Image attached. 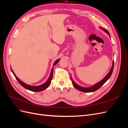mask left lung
Segmentation results:
<instances>
[{
    "mask_svg": "<svg viewBox=\"0 0 128 128\" xmlns=\"http://www.w3.org/2000/svg\"><path fill=\"white\" fill-rule=\"evenodd\" d=\"M102 29H103V28H102ZM104 29V32H106L107 33V34H108V35L110 36V33L108 32L106 29ZM113 69H114V61L113 62V65H112V68L110 69V72H108V74L105 76V77H104V78L103 80H102L101 81H100V82H99L98 83H96V84L94 85V86H92V87L88 88L80 87V86H77V85L74 82V81L72 80V77H70L71 80H72V84H73V86H74L76 89H77V90L80 91H82V92H94V91H95L96 90H98L99 88H101L102 85H104V83H105L106 82V81L110 78V77L111 76V75L112 74V72H113Z\"/></svg>",
    "mask_w": 128,
    "mask_h": 128,
    "instance_id": "1",
    "label": "left lung"
}]
</instances>
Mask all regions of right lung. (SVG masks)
<instances>
[{
    "mask_svg": "<svg viewBox=\"0 0 128 128\" xmlns=\"http://www.w3.org/2000/svg\"><path fill=\"white\" fill-rule=\"evenodd\" d=\"M60 59H58L56 61H55L54 64H53L54 66H55L58 62L59 61ZM54 67V66H53ZM11 70L12 72L13 75H14L15 78L16 79V80L18 81V82L20 83L21 86L24 88H25L27 89V90H29L30 91H34V92H40L42 91H43L44 90H45L46 88H47L51 84V80H52V77H53V68H52V70H51V74H50V76L49 77L48 79V80L46 81V82L43 84L41 85V86H29V85H27L26 84H25L23 82H22V81L19 80L18 77L16 76V75H15V74H14V72H13V71L12 70V69H11Z\"/></svg>",
    "mask_w": 128,
    "mask_h": 128,
    "instance_id": "1",
    "label": "right lung"
}]
</instances>
